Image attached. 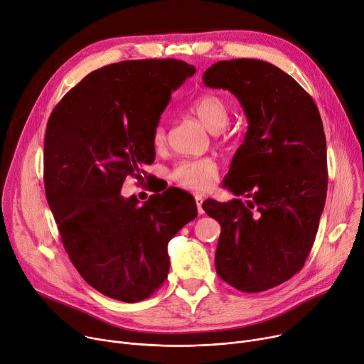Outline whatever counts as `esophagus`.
Listing matches in <instances>:
<instances>
[{"label":"esophagus","instance_id":"1","mask_svg":"<svg viewBox=\"0 0 364 364\" xmlns=\"http://www.w3.org/2000/svg\"><path fill=\"white\" fill-rule=\"evenodd\" d=\"M195 200H196V206H198V213H199V214H205L203 208H202V203H203V198H202L200 195H196V196H195Z\"/></svg>","mask_w":364,"mask_h":364}]
</instances>
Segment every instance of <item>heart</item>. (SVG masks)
I'll list each match as a JSON object with an SVG mask.
<instances>
[{
  "mask_svg": "<svg viewBox=\"0 0 364 364\" xmlns=\"http://www.w3.org/2000/svg\"><path fill=\"white\" fill-rule=\"evenodd\" d=\"M188 110L213 132H223L230 118V105L218 94H203L188 105ZM166 140L165 127L158 124L151 132V143L155 149H162ZM218 176L217 164L209 158L187 159L178 162L171 171V178L178 186L196 192L211 188Z\"/></svg>",
  "mask_w": 364,
  "mask_h": 364,
  "instance_id": "heart-1",
  "label": "heart"
}]
</instances>
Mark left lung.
<instances>
[{
  "label": "left lung",
  "instance_id": "left-lung-1",
  "mask_svg": "<svg viewBox=\"0 0 364 364\" xmlns=\"http://www.w3.org/2000/svg\"><path fill=\"white\" fill-rule=\"evenodd\" d=\"M203 84L236 95L247 119L223 184L247 200L202 203L221 225L217 274L242 292H262L298 273L314 243L328 190L321 118L292 76L262 60L217 62Z\"/></svg>",
  "mask_w": 364,
  "mask_h": 364
}]
</instances>
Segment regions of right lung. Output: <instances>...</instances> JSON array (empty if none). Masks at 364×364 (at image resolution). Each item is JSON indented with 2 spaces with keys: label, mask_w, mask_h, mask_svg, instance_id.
<instances>
[{
  "label": "right lung",
  "mask_w": 364,
  "mask_h": 364,
  "mask_svg": "<svg viewBox=\"0 0 364 364\" xmlns=\"http://www.w3.org/2000/svg\"><path fill=\"white\" fill-rule=\"evenodd\" d=\"M196 68L176 59L127 60L91 72L54 107L44 140L46 195L62 243L84 280L124 302L149 298L169 272L168 243L196 218L180 188L143 205L127 177L155 161L151 132Z\"/></svg>",
  "instance_id": "right-lung-1"
}]
</instances>
